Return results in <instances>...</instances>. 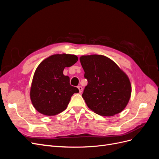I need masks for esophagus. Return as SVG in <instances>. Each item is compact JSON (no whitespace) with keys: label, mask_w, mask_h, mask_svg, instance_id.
Wrapping results in <instances>:
<instances>
[{"label":"esophagus","mask_w":159,"mask_h":159,"mask_svg":"<svg viewBox=\"0 0 159 159\" xmlns=\"http://www.w3.org/2000/svg\"><path fill=\"white\" fill-rule=\"evenodd\" d=\"M78 89H79L80 93H82V91H83V88H82V87H81V86H80V85H79L78 87Z\"/></svg>","instance_id":"obj_1"}]
</instances>
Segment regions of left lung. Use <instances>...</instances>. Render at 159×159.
<instances>
[{
  "label": "left lung",
  "mask_w": 159,
  "mask_h": 159,
  "mask_svg": "<svg viewBox=\"0 0 159 159\" xmlns=\"http://www.w3.org/2000/svg\"><path fill=\"white\" fill-rule=\"evenodd\" d=\"M80 60L88 84L82 98L88 107L102 116H113L126 107L131 95L127 75L103 55L81 56Z\"/></svg>",
  "instance_id": "left-lung-1"
}]
</instances>
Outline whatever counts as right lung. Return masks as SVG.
<instances>
[{"instance_id": "obj_1", "label": "right lung", "mask_w": 159, "mask_h": 159, "mask_svg": "<svg viewBox=\"0 0 159 159\" xmlns=\"http://www.w3.org/2000/svg\"><path fill=\"white\" fill-rule=\"evenodd\" d=\"M78 57L73 54H54L38 65L33 76L30 97L34 107L40 113L54 116L64 111L71 97L78 93L64 75L65 68L75 64Z\"/></svg>"}]
</instances>
